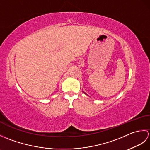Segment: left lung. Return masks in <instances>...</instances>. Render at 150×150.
Here are the masks:
<instances>
[{"mask_svg":"<svg viewBox=\"0 0 150 150\" xmlns=\"http://www.w3.org/2000/svg\"><path fill=\"white\" fill-rule=\"evenodd\" d=\"M83 91V92H84V93H85V94H86V95H87V94H86V93H85V92H84V91Z\"/></svg>","mask_w":150,"mask_h":150,"instance_id":"1","label":"left lung"}]
</instances>
